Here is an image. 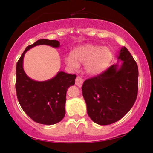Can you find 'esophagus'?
Masks as SVG:
<instances>
[{
	"label": "esophagus",
	"instance_id": "esophagus-1",
	"mask_svg": "<svg viewBox=\"0 0 153 153\" xmlns=\"http://www.w3.org/2000/svg\"><path fill=\"white\" fill-rule=\"evenodd\" d=\"M83 83V79L81 78V76H77L76 80H75V83H76L77 86L81 87L82 86Z\"/></svg>",
	"mask_w": 153,
	"mask_h": 153
}]
</instances>
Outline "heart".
I'll use <instances>...</instances> for the list:
<instances>
[{
    "label": "heart",
    "mask_w": 153,
    "mask_h": 153,
    "mask_svg": "<svg viewBox=\"0 0 153 153\" xmlns=\"http://www.w3.org/2000/svg\"><path fill=\"white\" fill-rule=\"evenodd\" d=\"M112 58L109 48L85 45L75 48L64 60L67 65L72 68H76L79 63H84V70L88 74L98 75L108 68Z\"/></svg>",
    "instance_id": "1"
}]
</instances>
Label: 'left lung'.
<instances>
[{
    "label": "left lung",
    "instance_id": "1",
    "mask_svg": "<svg viewBox=\"0 0 153 153\" xmlns=\"http://www.w3.org/2000/svg\"><path fill=\"white\" fill-rule=\"evenodd\" d=\"M138 76L137 62L127 48L122 47L117 63L83 83V96L91 120L100 125L120 120L137 100Z\"/></svg>",
    "mask_w": 153,
    "mask_h": 153
}]
</instances>
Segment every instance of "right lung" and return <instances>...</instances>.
<instances>
[{
    "label": "right lung",
    "mask_w": 153,
    "mask_h": 153,
    "mask_svg": "<svg viewBox=\"0 0 153 153\" xmlns=\"http://www.w3.org/2000/svg\"><path fill=\"white\" fill-rule=\"evenodd\" d=\"M60 47L57 40L39 39L26 48L16 68V92L18 101L24 112L35 121L43 125H53L62 120L65 115L66 93L74 85L75 74L58 72L55 76L45 81L33 80L23 68L26 52L37 45Z\"/></svg>",
    "instance_id": "obj_1"
}]
</instances>
